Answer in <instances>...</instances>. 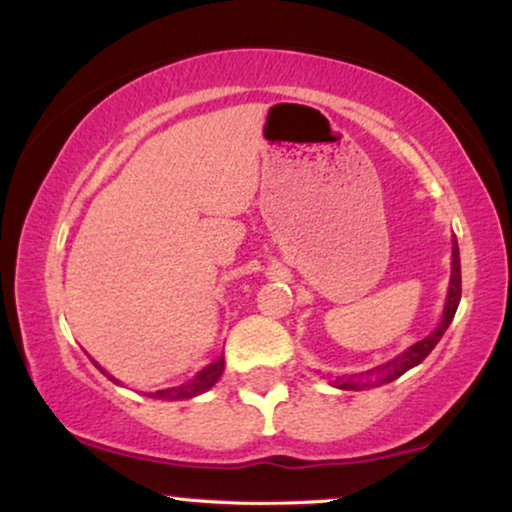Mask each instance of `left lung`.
Listing matches in <instances>:
<instances>
[{
  "instance_id": "8db88e82",
  "label": "left lung",
  "mask_w": 512,
  "mask_h": 512,
  "mask_svg": "<svg viewBox=\"0 0 512 512\" xmlns=\"http://www.w3.org/2000/svg\"><path fill=\"white\" fill-rule=\"evenodd\" d=\"M461 300V261H459V247L457 240L452 244V277H450V289H447V298H445V310H443V319L436 331L431 335H426L424 340L415 342V345L405 349L403 354H398L396 359H391L382 366H377L373 370H366V373H352V375H333L328 377V382L338 389H370V387H380V384L394 382L396 377H401L403 373H408L410 368H415L422 363L426 356L433 352V347L438 345L440 338H443L447 326L452 324L454 312H457Z\"/></svg>"
}]
</instances>
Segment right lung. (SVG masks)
<instances>
[{
	"label": "right lung",
	"instance_id": "add662e5",
	"mask_svg": "<svg viewBox=\"0 0 512 512\" xmlns=\"http://www.w3.org/2000/svg\"><path fill=\"white\" fill-rule=\"evenodd\" d=\"M90 361H93V359H90ZM93 363L97 366V361H93ZM223 366H226V363H223V356H219V359H216L214 363H209L207 368H202L191 382L179 384V387H172V389L156 391V394H151V398H163V401H181V398H193V396L205 394V391L212 389L216 380L221 377ZM97 368H100V366H97ZM102 373H104V370H102ZM104 375H107V373H104ZM107 377H109V380H114L111 375H107ZM114 382H118V380H114Z\"/></svg>",
	"mask_w": 512,
	"mask_h": 512
}]
</instances>
